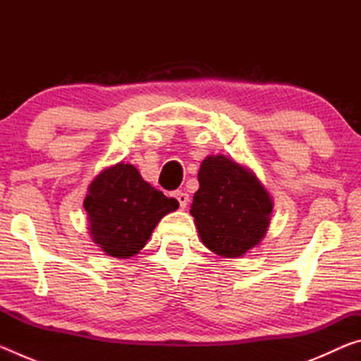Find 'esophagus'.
Here are the masks:
<instances>
[{"mask_svg": "<svg viewBox=\"0 0 361 361\" xmlns=\"http://www.w3.org/2000/svg\"><path fill=\"white\" fill-rule=\"evenodd\" d=\"M175 199L180 202L181 209H185V207H186L188 202H189V194H188V192H183V191H176V192H175Z\"/></svg>", "mask_w": 361, "mask_h": 361, "instance_id": "1", "label": "esophagus"}]
</instances>
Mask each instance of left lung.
Returning a JSON list of instances; mask_svg holds the SVG:
<instances>
[{"mask_svg": "<svg viewBox=\"0 0 361 361\" xmlns=\"http://www.w3.org/2000/svg\"><path fill=\"white\" fill-rule=\"evenodd\" d=\"M191 215L204 245L239 258L259 245L271 223L272 199L253 172L223 154L205 157Z\"/></svg>", "mask_w": 361, "mask_h": 361, "instance_id": "8db88e82", "label": "left lung"}]
</instances>
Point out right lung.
I'll use <instances>...</instances> for the list:
<instances>
[{"mask_svg": "<svg viewBox=\"0 0 361 361\" xmlns=\"http://www.w3.org/2000/svg\"><path fill=\"white\" fill-rule=\"evenodd\" d=\"M84 209L97 245L114 258H130L146 245L157 223L178 209V200L152 188L130 164L119 162L90 183Z\"/></svg>", "mask_w": 361, "mask_h": 361, "instance_id": "add662e5", "label": "right lung"}]
</instances>
